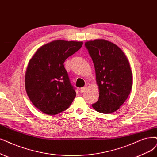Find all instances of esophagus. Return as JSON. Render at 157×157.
Instances as JSON below:
<instances>
[{
  "label": "esophagus",
  "mask_w": 157,
  "mask_h": 157,
  "mask_svg": "<svg viewBox=\"0 0 157 157\" xmlns=\"http://www.w3.org/2000/svg\"><path fill=\"white\" fill-rule=\"evenodd\" d=\"M86 86H84V87H82V88H81V89H80V92H85V90H86Z\"/></svg>",
  "instance_id": "obj_1"
}]
</instances>
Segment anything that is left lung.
<instances>
[{
    "instance_id": "8db88e82",
    "label": "left lung",
    "mask_w": 157,
    "mask_h": 157,
    "mask_svg": "<svg viewBox=\"0 0 157 157\" xmlns=\"http://www.w3.org/2000/svg\"><path fill=\"white\" fill-rule=\"evenodd\" d=\"M94 63L99 99L92 106L96 111L115 112L127 100L132 85L128 59L117 45L105 39L85 43Z\"/></svg>"
}]
</instances>
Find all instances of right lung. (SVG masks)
<instances>
[{
	"mask_svg": "<svg viewBox=\"0 0 157 157\" xmlns=\"http://www.w3.org/2000/svg\"><path fill=\"white\" fill-rule=\"evenodd\" d=\"M82 45V41L54 40L40 46L29 61L26 91L33 105L42 113L57 114L71 105L76 92L64 63Z\"/></svg>",
	"mask_w": 157,
	"mask_h": 157,
	"instance_id": "add662e5",
	"label": "right lung"
}]
</instances>
